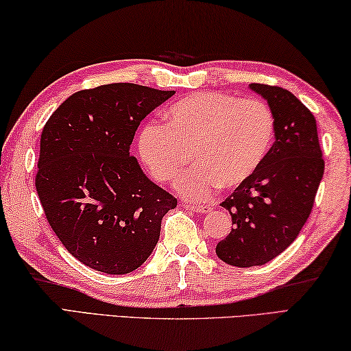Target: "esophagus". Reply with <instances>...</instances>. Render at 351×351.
I'll list each match as a JSON object with an SVG mask.
<instances>
[{
    "mask_svg": "<svg viewBox=\"0 0 351 351\" xmlns=\"http://www.w3.org/2000/svg\"><path fill=\"white\" fill-rule=\"evenodd\" d=\"M186 210L193 211V213H210L211 206L210 205H191V204H185L183 205Z\"/></svg>",
    "mask_w": 351,
    "mask_h": 351,
    "instance_id": "obj_1",
    "label": "esophagus"
}]
</instances>
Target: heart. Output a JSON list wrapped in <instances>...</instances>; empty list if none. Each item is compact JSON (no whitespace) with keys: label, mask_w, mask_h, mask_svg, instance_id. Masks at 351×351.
<instances>
[{"label":"heart","mask_w":351,"mask_h":351,"mask_svg":"<svg viewBox=\"0 0 351 351\" xmlns=\"http://www.w3.org/2000/svg\"><path fill=\"white\" fill-rule=\"evenodd\" d=\"M168 125L147 123L138 154L157 182L174 180L183 197L204 200L222 185L237 188L259 169L274 140V115L265 101L223 92H199L168 110Z\"/></svg>","instance_id":"heart-1"}]
</instances>
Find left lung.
<instances>
[{"mask_svg":"<svg viewBox=\"0 0 351 351\" xmlns=\"http://www.w3.org/2000/svg\"><path fill=\"white\" fill-rule=\"evenodd\" d=\"M250 89L271 109L276 141L253 177L220 204L234 226L216 254L239 268L263 265L294 242L310 217L325 166L308 108L279 86L251 83Z\"/></svg>","mask_w":351,"mask_h":351,"instance_id":"1","label":"left lung"}]
</instances>
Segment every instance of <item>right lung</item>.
<instances>
[{
  "instance_id": "right-lung-1",
  "label": "right lung",
  "mask_w": 351,
  "mask_h": 351,
  "mask_svg": "<svg viewBox=\"0 0 351 351\" xmlns=\"http://www.w3.org/2000/svg\"><path fill=\"white\" fill-rule=\"evenodd\" d=\"M174 94L134 83L78 90L43 128L36 193L60 242L86 267L137 269L177 206L129 156L140 121Z\"/></svg>"
}]
</instances>
